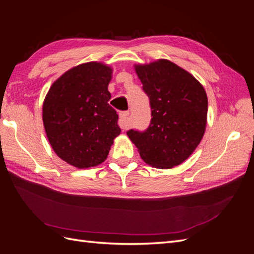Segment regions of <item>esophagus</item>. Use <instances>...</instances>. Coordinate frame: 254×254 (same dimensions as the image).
<instances>
[{
	"instance_id": "34e87169",
	"label": "esophagus",
	"mask_w": 254,
	"mask_h": 254,
	"mask_svg": "<svg viewBox=\"0 0 254 254\" xmlns=\"http://www.w3.org/2000/svg\"><path fill=\"white\" fill-rule=\"evenodd\" d=\"M128 117H129V112L128 111H123V112L120 113V126L123 129H126V128L129 127Z\"/></svg>"
}]
</instances>
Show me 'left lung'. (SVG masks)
I'll return each instance as SVG.
<instances>
[{
    "instance_id": "1",
    "label": "left lung",
    "mask_w": 254,
    "mask_h": 254,
    "mask_svg": "<svg viewBox=\"0 0 254 254\" xmlns=\"http://www.w3.org/2000/svg\"><path fill=\"white\" fill-rule=\"evenodd\" d=\"M134 70L149 97L151 121L143 132L129 130L145 163L172 168L184 162L202 140L207 97L202 84L167 59L135 64Z\"/></svg>"
}]
</instances>
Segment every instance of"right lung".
Instances as JSON below:
<instances>
[{
	"mask_svg": "<svg viewBox=\"0 0 254 254\" xmlns=\"http://www.w3.org/2000/svg\"><path fill=\"white\" fill-rule=\"evenodd\" d=\"M112 67L76 65L53 82L42 106L43 126L56 155L77 168L97 166L121 133L119 115L108 104Z\"/></svg>",
	"mask_w": 254,
	"mask_h": 254,
	"instance_id": "obj_1",
	"label": "right lung"
}]
</instances>
